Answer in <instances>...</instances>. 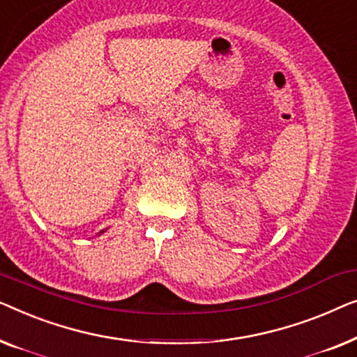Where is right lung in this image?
<instances>
[{
    "label": "right lung",
    "mask_w": 357,
    "mask_h": 357,
    "mask_svg": "<svg viewBox=\"0 0 357 357\" xmlns=\"http://www.w3.org/2000/svg\"><path fill=\"white\" fill-rule=\"evenodd\" d=\"M103 231H105V229H103ZM103 231H100V234H102V233H103Z\"/></svg>",
    "instance_id": "add662e5"
}]
</instances>
